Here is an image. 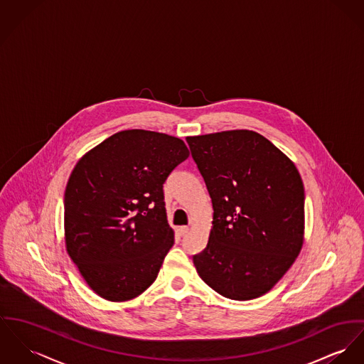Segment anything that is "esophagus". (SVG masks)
Listing matches in <instances>:
<instances>
[{"instance_id": "34e87169", "label": "esophagus", "mask_w": 364, "mask_h": 364, "mask_svg": "<svg viewBox=\"0 0 364 364\" xmlns=\"http://www.w3.org/2000/svg\"><path fill=\"white\" fill-rule=\"evenodd\" d=\"M188 231H190V228H188L187 225H181V227H178V228H177V232H178L181 237L187 235V234H188Z\"/></svg>"}]
</instances>
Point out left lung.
Segmentation results:
<instances>
[{"label":"left lung","instance_id":"1","mask_svg":"<svg viewBox=\"0 0 364 364\" xmlns=\"http://www.w3.org/2000/svg\"><path fill=\"white\" fill-rule=\"evenodd\" d=\"M213 206L208 245L193 256L212 289L234 301L269 292L304 245L305 188L294 162L252 130L187 137Z\"/></svg>","mask_w":364,"mask_h":364}]
</instances>
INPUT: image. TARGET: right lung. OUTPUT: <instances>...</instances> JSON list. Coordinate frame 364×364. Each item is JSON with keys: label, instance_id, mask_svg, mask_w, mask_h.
<instances>
[{"label": "right lung", "instance_id": "obj_1", "mask_svg": "<svg viewBox=\"0 0 364 364\" xmlns=\"http://www.w3.org/2000/svg\"><path fill=\"white\" fill-rule=\"evenodd\" d=\"M188 155L177 137L134 129L76 164L65 190V244L101 298L130 301L156 280L174 244L164 183Z\"/></svg>", "mask_w": 364, "mask_h": 364}]
</instances>
